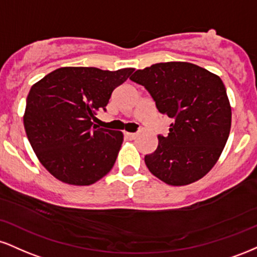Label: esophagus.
Returning <instances> with one entry per match:
<instances>
[{
  "instance_id": "34e87169",
  "label": "esophagus",
  "mask_w": 257,
  "mask_h": 257,
  "mask_svg": "<svg viewBox=\"0 0 257 257\" xmlns=\"http://www.w3.org/2000/svg\"><path fill=\"white\" fill-rule=\"evenodd\" d=\"M125 137L128 139H131V140H134V139L138 137V134L137 133H125Z\"/></svg>"
}]
</instances>
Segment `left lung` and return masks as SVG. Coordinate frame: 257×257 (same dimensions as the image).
Masks as SVG:
<instances>
[{
	"label": "left lung",
	"mask_w": 257,
	"mask_h": 257,
	"mask_svg": "<svg viewBox=\"0 0 257 257\" xmlns=\"http://www.w3.org/2000/svg\"><path fill=\"white\" fill-rule=\"evenodd\" d=\"M132 81L144 86L162 115L172 119L168 137L145 156L148 170L170 185H187L215 165L231 128V106L218 75L188 62L156 63Z\"/></svg>",
	"instance_id": "obj_1"
}]
</instances>
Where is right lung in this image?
<instances>
[{"label": "right lung", "instance_id": "1", "mask_svg": "<svg viewBox=\"0 0 257 257\" xmlns=\"http://www.w3.org/2000/svg\"><path fill=\"white\" fill-rule=\"evenodd\" d=\"M134 72L93 67L58 68L32 86L24 126L42 165L64 183L93 184L112 169L122 132L98 128L92 119L113 89Z\"/></svg>", "mask_w": 257, "mask_h": 257}]
</instances>
